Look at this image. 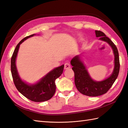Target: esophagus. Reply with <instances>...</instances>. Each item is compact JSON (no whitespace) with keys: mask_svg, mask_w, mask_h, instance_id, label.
Instances as JSON below:
<instances>
[{"mask_svg":"<svg viewBox=\"0 0 128 128\" xmlns=\"http://www.w3.org/2000/svg\"><path fill=\"white\" fill-rule=\"evenodd\" d=\"M64 69H68V68H70V64L68 62H66V63L64 64Z\"/></svg>","mask_w":128,"mask_h":128,"instance_id":"34e87169","label":"esophagus"}]
</instances>
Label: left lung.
Instances as JSON below:
<instances>
[{
  "mask_svg": "<svg viewBox=\"0 0 128 128\" xmlns=\"http://www.w3.org/2000/svg\"><path fill=\"white\" fill-rule=\"evenodd\" d=\"M96 36L100 40L107 42L113 50L115 66L113 73L109 78L102 82H95L90 77L86 67L79 56H75L71 61L72 70L74 73V83L76 89L82 94L89 96H98L106 94L118 77L120 69L119 53L116 45L105 34L100 30H95Z\"/></svg>",
  "mask_w": 128,
  "mask_h": 128,
  "instance_id": "1",
  "label": "left lung"
}]
</instances>
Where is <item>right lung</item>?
<instances>
[{
	"label": "right lung",
	"instance_id": "right-lung-1",
	"mask_svg": "<svg viewBox=\"0 0 128 128\" xmlns=\"http://www.w3.org/2000/svg\"><path fill=\"white\" fill-rule=\"evenodd\" d=\"M34 34L24 38L17 45L11 59V72L14 84L18 92L26 98L34 102H43L48 101L55 94L56 85L55 81L60 76L64 70V65L57 67L42 78L38 83L30 86L22 81L18 74L16 67V58L18 50L22 42Z\"/></svg>",
	"mask_w": 128,
	"mask_h": 128
}]
</instances>
